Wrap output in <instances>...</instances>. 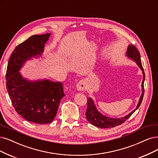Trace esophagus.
I'll return each mask as SVG.
<instances>
[{"instance_id":"obj_1","label":"esophagus","mask_w":158,"mask_h":158,"mask_svg":"<svg viewBox=\"0 0 158 158\" xmlns=\"http://www.w3.org/2000/svg\"><path fill=\"white\" fill-rule=\"evenodd\" d=\"M76 88H77V90L79 91H83L86 89V83L85 81L82 80L80 81L79 82L77 83V84L76 85Z\"/></svg>"}]
</instances>
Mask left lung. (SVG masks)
Masks as SVG:
<instances>
[{"label": "left lung", "instance_id": "8db88e82", "mask_svg": "<svg viewBox=\"0 0 158 158\" xmlns=\"http://www.w3.org/2000/svg\"><path fill=\"white\" fill-rule=\"evenodd\" d=\"M126 55L130 59L135 62L138 66L142 70L143 72V81H142V94L141 97L139 98V101L138 102L136 108L127 114L124 117L121 118H111L109 116H105L102 114L99 110L97 109L96 105L94 103V101L92 100L91 98H88L87 99V109L86 111V118L90 124L96 126L98 127L101 128H110V127H114L116 126H119L130 117V116L135 111V110L139 107L141 105L143 95H144V82L145 79V75L144 72V69L142 66L141 60V56L137 49L133 45H129L127 47V51Z\"/></svg>", "mask_w": 158, "mask_h": 158}]
</instances>
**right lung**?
<instances>
[{
	"instance_id": "obj_1",
	"label": "right lung",
	"mask_w": 158,
	"mask_h": 158,
	"mask_svg": "<svg viewBox=\"0 0 158 158\" xmlns=\"http://www.w3.org/2000/svg\"><path fill=\"white\" fill-rule=\"evenodd\" d=\"M51 33L33 35L17 45L7 66L6 89L17 113L25 120L44 124L55 118L64 94L63 84L49 79L31 81L19 72L27 60L42 56Z\"/></svg>"
}]
</instances>
